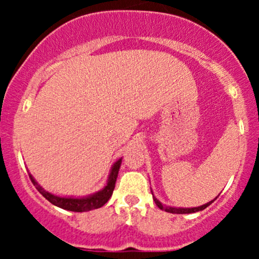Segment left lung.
Returning a JSON list of instances; mask_svg holds the SVG:
<instances>
[{
    "instance_id": "left-lung-1",
    "label": "left lung",
    "mask_w": 259,
    "mask_h": 259,
    "mask_svg": "<svg viewBox=\"0 0 259 259\" xmlns=\"http://www.w3.org/2000/svg\"><path fill=\"white\" fill-rule=\"evenodd\" d=\"M151 192H152V190H151ZM152 196H153V192H152ZM217 197H218V196H217ZM217 197L214 198V200L209 201L206 204H202V206H200V207H194V208H181V207L164 206V204L160 203V202L157 200V198L154 197V196H153V201H154V203H156L157 206H158L159 209L165 210V212H168V213H174V214H189V213H195V212H200V210H203L204 208H207L210 203H213V202L217 200Z\"/></svg>"
}]
</instances>
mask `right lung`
<instances>
[{
	"instance_id": "obj_1",
	"label": "right lung",
	"mask_w": 259,
	"mask_h": 259,
	"mask_svg": "<svg viewBox=\"0 0 259 259\" xmlns=\"http://www.w3.org/2000/svg\"><path fill=\"white\" fill-rule=\"evenodd\" d=\"M120 164L121 158L118 159L117 162L112 165L105 187L101 189L100 191L95 192V194L85 196V197H62V196L53 195L51 192L46 191L42 186L38 185L37 181L34 179V177H32L30 173H29V177H30L31 183L34 184L35 187H36L37 191L40 192L47 201H50L52 204H55V206L63 208V209L67 210H72V212H89V210L97 209V208L105 206L109 198H111L113 190H114L115 187V181H117Z\"/></svg>"
}]
</instances>
